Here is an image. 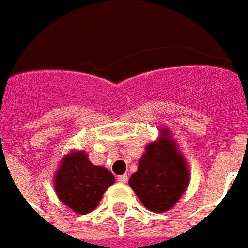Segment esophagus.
I'll return each mask as SVG.
<instances>
[{
	"label": "esophagus",
	"instance_id": "obj_1",
	"mask_svg": "<svg viewBox=\"0 0 248 248\" xmlns=\"http://www.w3.org/2000/svg\"><path fill=\"white\" fill-rule=\"evenodd\" d=\"M127 180H128V176L126 175V173H124V175L117 176V181H118V183H122V184H124V183H127Z\"/></svg>",
	"mask_w": 248,
	"mask_h": 248
}]
</instances>
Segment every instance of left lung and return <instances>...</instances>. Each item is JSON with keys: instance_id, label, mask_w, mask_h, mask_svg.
Segmentation results:
<instances>
[{"instance_id": "1", "label": "left lung", "mask_w": 248, "mask_h": 248, "mask_svg": "<svg viewBox=\"0 0 248 248\" xmlns=\"http://www.w3.org/2000/svg\"><path fill=\"white\" fill-rule=\"evenodd\" d=\"M128 184L140 202L153 212L167 211L180 200L189 184L188 163L167 128H162L158 139L145 147Z\"/></svg>"}]
</instances>
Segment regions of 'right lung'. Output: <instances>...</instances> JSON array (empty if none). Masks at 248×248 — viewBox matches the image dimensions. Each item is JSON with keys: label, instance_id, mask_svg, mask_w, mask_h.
I'll return each instance as SVG.
<instances>
[{"label": "right lung", "instance_id": "1", "mask_svg": "<svg viewBox=\"0 0 248 248\" xmlns=\"http://www.w3.org/2000/svg\"><path fill=\"white\" fill-rule=\"evenodd\" d=\"M113 183L112 172L103 166L93 165L83 151L68 153L54 177L58 198L81 215L96 208L104 192Z\"/></svg>", "mask_w": 248, "mask_h": 248}]
</instances>
